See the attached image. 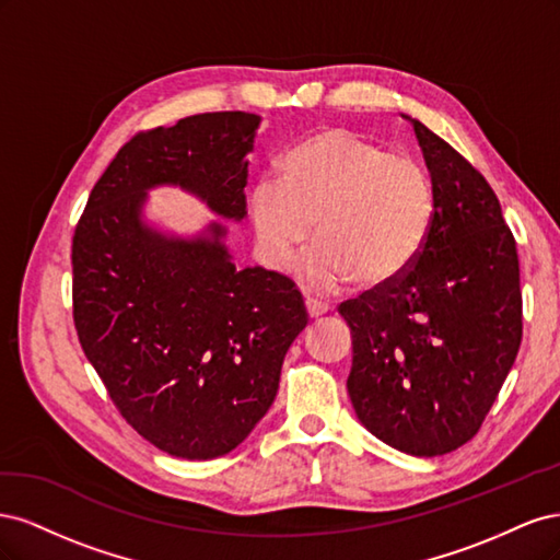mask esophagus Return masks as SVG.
Returning a JSON list of instances; mask_svg holds the SVG:
<instances>
[{
    "label": "esophagus",
    "instance_id": "esophagus-1",
    "mask_svg": "<svg viewBox=\"0 0 560 560\" xmlns=\"http://www.w3.org/2000/svg\"><path fill=\"white\" fill-rule=\"evenodd\" d=\"M306 313H308L311 319H319V317H325L329 313V308L319 301H306Z\"/></svg>",
    "mask_w": 560,
    "mask_h": 560
}]
</instances>
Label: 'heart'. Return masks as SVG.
Wrapping results in <instances>:
<instances>
[{
	"label": "heart",
	"mask_w": 560,
	"mask_h": 560,
	"mask_svg": "<svg viewBox=\"0 0 560 560\" xmlns=\"http://www.w3.org/2000/svg\"><path fill=\"white\" fill-rule=\"evenodd\" d=\"M280 182L264 177L249 196V219L270 268L284 270L308 241H319L301 278L313 294L350 280L364 292L385 290L425 249L436 212L425 165L348 128H325L294 144Z\"/></svg>",
	"instance_id": "1"
}]
</instances>
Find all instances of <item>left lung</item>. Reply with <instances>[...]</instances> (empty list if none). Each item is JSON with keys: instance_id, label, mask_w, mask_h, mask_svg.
<instances>
[{"instance_id": "obj_1", "label": "left lung", "mask_w": 560, "mask_h": 560, "mask_svg": "<svg viewBox=\"0 0 560 560\" xmlns=\"http://www.w3.org/2000/svg\"><path fill=\"white\" fill-rule=\"evenodd\" d=\"M409 118L434 182L425 249L378 294L341 306L352 334L348 395L362 425L418 457L479 432L521 346V280L512 231L488 182Z\"/></svg>"}]
</instances>
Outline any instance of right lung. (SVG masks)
Returning <instances> with one entry per match:
<instances>
[{
    "label": "right lung",
    "mask_w": 560,
    "mask_h": 560,
    "mask_svg": "<svg viewBox=\"0 0 560 560\" xmlns=\"http://www.w3.org/2000/svg\"><path fill=\"white\" fill-rule=\"evenodd\" d=\"M261 116L212 112L140 132L93 186L72 243L74 325L118 411L156 448L212 460L243 444L280 387L308 315L294 282L235 268L229 229L196 235L147 219L159 186L247 217V154Z\"/></svg>",
    "instance_id": "right-lung-1"
}]
</instances>
